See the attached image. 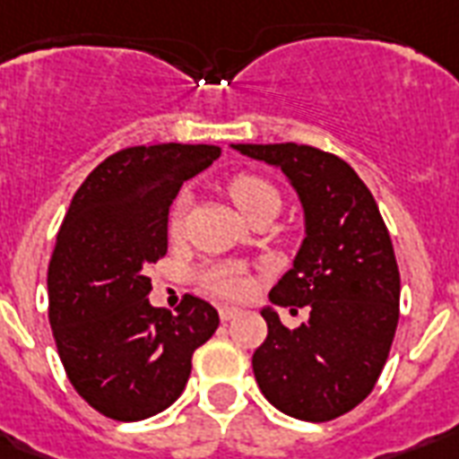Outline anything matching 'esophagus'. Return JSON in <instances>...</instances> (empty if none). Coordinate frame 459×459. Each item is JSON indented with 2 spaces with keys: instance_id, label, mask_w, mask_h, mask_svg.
<instances>
[{
  "instance_id": "1",
  "label": "esophagus",
  "mask_w": 459,
  "mask_h": 459,
  "mask_svg": "<svg viewBox=\"0 0 459 459\" xmlns=\"http://www.w3.org/2000/svg\"><path fill=\"white\" fill-rule=\"evenodd\" d=\"M241 311L239 308H232V307H220V318H222V321H232V318H237V316H239Z\"/></svg>"
}]
</instances>
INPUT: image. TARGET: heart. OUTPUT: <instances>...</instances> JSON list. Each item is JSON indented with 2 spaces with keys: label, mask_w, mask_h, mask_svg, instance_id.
<instances>
[{
  "label": "heart",
  "mask_w": 459,
  "mask_h": 459,
  "mask_svg": "<svg viewBox=\"0 0 459 459\" xmlns=\"http://www.w3.org/2000/svg\"><path fill=\"white\" fill-rule=\"evenodd\" d=\"M230 196L247 218L255 215L263 208H268V205L280 208L278 189L258 174H237V177H232ZM186 205L189 204H186L184 196L174 201L172 212H169V230L172 232L181 230V222H184V215H186ZM201 278H204L205 290H211L212 294L225 297V299H244V297L254 292V278L241 265H215V268L205 270Z\"/></svg>",
  "instance_id": "1"
}]
</instances>
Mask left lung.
<instances>
[{
	"label": "left lung",
	"mask_w": 459,
	"mask_h": 459,
	"mask_svg": "<svg viewBox=\"0 0 459 459\" xmlns=\"http://www.w3.org/2000/svg\"><path fill=\"white\" fill-rule=\"evenodd\" d=\"M232 148L282 169L304 211V241L270 301L308 307V321L290 330L275 308H263L268 337L251 359L255 383L294 419L342 417L374 390L395 337L400 273L388 227L364 181L333 152L297 143Z\"/></svg>",
	"instance_id": "8db88e82"
}]
</instances>
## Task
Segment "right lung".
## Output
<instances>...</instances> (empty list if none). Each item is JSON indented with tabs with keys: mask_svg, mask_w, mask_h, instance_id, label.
<instances>
[{
	"mask_svg": "<svg viewBox=\"0 0 459 459\" xmlns=\"http://www.w3.org/2000/svg\"><path fill=\"white\" fill-rule=\"evenodd\" d=\"M218 158V145L124 148L71 198L48 270L49 325L71 385L105 417L167 410L186 388L194 351L218 330V311L191 294L177 316L152 308L145 275L167 254L181 184Z\"/></svg>",
	"mask_w": 459,
	"mask_h": 459,
	"instance_id": "add662e5",
	"label": "right lung"
}]
</instances>
